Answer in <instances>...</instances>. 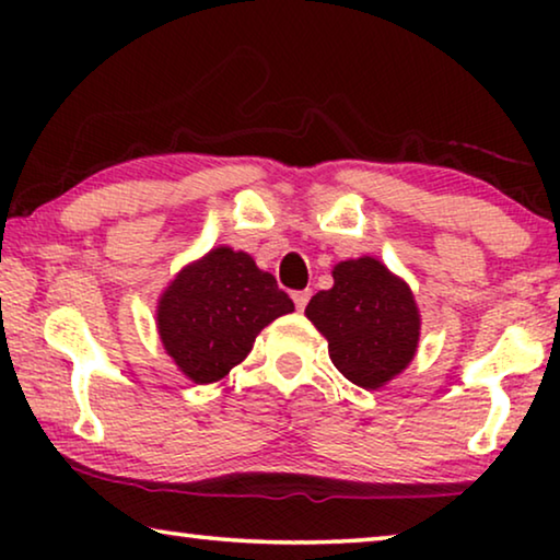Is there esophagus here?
Here are the masks:
<instances>
[{
    "label": "esophagus",
    "mask_w": 560,
    "mask_h": 560,
    "mask_svg": "<svg viewBox=\"0 0 560 560\" xmlns=\"http://www.w3.org/2000/svg\"><path fill=\"white\" fill-rule=\"evenodd\" d=\"M308 301H311V290H295L293 293V303L298 311H303L305 305H308Z\"/></svg>",
    "instance_id": "34e87169"
}]
</instances>
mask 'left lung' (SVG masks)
<instances>
[{
    "instance_id": "8db88e82",
    "label": "left lung",
    "mask_w": 560,
    "mask_h": 560,
    "mask_svg": "<svg viewBox=\"0 0 560 560\" xmlns=\"http://www.w3.org/2000/svg\"><path fill=\"white\" fill-rule=\"evenodd\" d=\"M305 316L326 336L336 370L364 389L382 387L416 357V298L374 257L336 265L334 288L313 295Z\"/></svg>"
}]
</instances>
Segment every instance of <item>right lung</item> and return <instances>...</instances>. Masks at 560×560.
Instances as JSON below:
<instances>
[{
	"mask_svg": "<svg viewBox=\"0 0 560 560\" xmlns=\"http://www.w3.org/2000/svg\"><path fill=\"white\" fill-rule=\"evenodd\" d=\"M293 308L247 252L217 247L175 275L158 303V331L178 370L209 385L244 362L257 334Z\"/></svg>",
	"mask_w": 560,
	"mask_h": 560,
	"instance_id": "obj_1",
	"label": "right lung"
}]
</instances>
